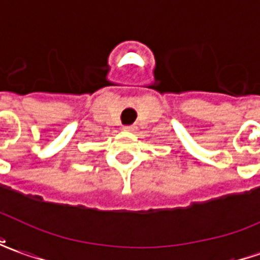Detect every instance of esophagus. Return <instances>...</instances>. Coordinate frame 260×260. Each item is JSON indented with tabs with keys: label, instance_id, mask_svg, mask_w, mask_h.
I'll return each mask as SVG.
<instances>
[{
	"label": "esophagus",
	"instance_id": "1",
	"mask_svg": "<svg viewBox=\"0 0 260 260\" xmlns=\"http://www.w3.org/2000/svg\"><path fill=\"white\" fill-rule=\"evenodd\" d=\"M123 129H125V131H135V126H134V125H125V126H123Z\"/></svg>",
	"mask_w": 260,
	"mask_h": 260
}]
</instances>
